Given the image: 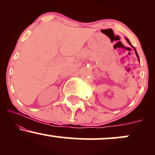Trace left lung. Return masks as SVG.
I'll use <instances>...</instances> for the list:
<instances>
[{
	"instance_id": "1",
	"label": "left lung",
	"mask_w": 155,
	"mask_h": 155,
	"mask_svg": "<svg viewBox=\"0 0 155 155\" xmlns=\"http://www.w3.org/2000/svg\"><path fill=\"white\" fill-rule=\"evenodd\" d=\"M125 39H126V41H127V43H128L131 46V47H132L133 48V49H134V51H135V52H136V56H137V58H138V61H139V63H140V59H139V57H138V53H137V51H136V48H135L134 47H133V46H132V44H131V43H130V41H129V39L127 38H125Z\"/></svg>"
}]
</instances>
